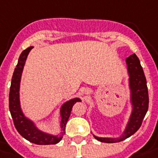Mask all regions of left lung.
<instances>
[{"label": "left lung", "instance_id": "obj_1", "mask_svg": "<svg viewBox=\"0 0 158 158\" xmlns=\"http://www.w3.org/2000/svg\"><path fill=\"white\" fill-rule=\"evenodd\" d=\"M127 72L129 75L130 101L132 103V113L124 132L120 138H99L94 135L102 143H118L134 134L141 127L143 120L148 109V90L146 77L138 56L133 54L126 59Z\"/></svg>", "mask_w": 158, "mask_h": 158}]
</instances>
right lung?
Instances as JSON below:
<instances>
[{"instance_id":"obj_1","label":"right lung","mask_w":158,"mask_h":158,"mask_svg":"<svg viewBox=\"0 0 158 158\" xmlns=\"http://www.w3.org/2000/svg\"><path fill=\"white\" fill-rule=\"evenodd\" d=\"M33 47L31 46L26 50H23L18 60L17 65L15 67L13 76H12L11 84L10 88L9 94V108L12 119L14 122L15 128L22 136L31 143L37 145H50L56 144L60 142L64 134L65 133V125L67 123L69 118L70 116L71 110L75 103L79 102L80 98H75L67 101L62 105L60 108V116H61V133L60 135H52L46 132H44L37 128L35 124L31 120L27 118L23 114L20 103V83L21 79L24 65L26 64V58L28 54Z\"/></svg>"}]
</instances>
